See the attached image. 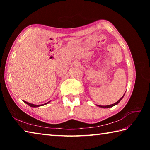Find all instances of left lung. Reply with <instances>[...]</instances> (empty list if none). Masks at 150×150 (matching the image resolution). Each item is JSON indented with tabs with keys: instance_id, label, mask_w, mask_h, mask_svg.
Here are the masks:
<instances>
[{
	"instance_id": "1",
	"label": "left lung",
	"mask_w": 150,
	"mask_h": 150,
	"mask_svg": "<svg viewBox=\"0 0 150 150\" xmlns=\"http://www.w3.org/2000/svg\"><path fill=\"white\" fill-rule=\"evenodd\" d=\"M124 95L122 96V97L120 98V99H119L117 102L116 103H114V104H112V105H106V106H101V105H96L97 106H99V107H100V108H110V107H112V106H115V105H118V104L120 102V100L122 99L123 98V97H124Z\"/></svg>"
}]
</instances>
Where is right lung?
Segmentation results:
<instances>
[{"instance_id":"add662e5","label":"right lung","mask_w":150,"mask_h":150,"mask_svg":"<svg viewBox=\"0 0 150 150\" xmlns=\"http://www.w3.org/2000/svg\"><path fill=\"white\" fill-rule=\"evenodd\" d=\"M24 102L26 103V104H27L28 105H29L30 106H31V107H39V106H44V105H47V103H49L50 101H49V102H47V103H45V104H43V105H34V104H31V103H28V102H26V101H24Z\"/></svg>"}]
</instances>
